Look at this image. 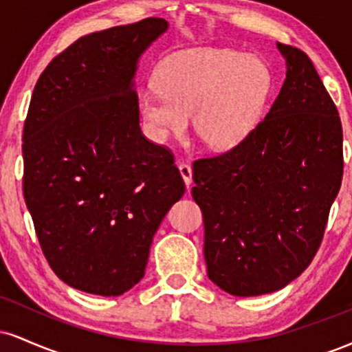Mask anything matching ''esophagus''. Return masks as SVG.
Instances as JSON below:
<instances>
[{
	"instance_id": "34e87169",
	"label": "esophagus",
	"mask_w": 352,
	"mask_h": 352,
	"mask_svg": "<svg viewBox=\"0 0 352 352\" xmlns=\"http://www.w3.org/2000/svg\"><path fill=\"white\" fill-rule=\"evenodd\" d=\"M179 170H180L182 179L185 182V185H187V188H190V185H192V167H190L188 164L182 162L179 165Z\"/></svg>"
}]
</instances>
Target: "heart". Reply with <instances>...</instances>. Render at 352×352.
Wrapping results in <instances>:
<instances>
[{"instance_id": "1", "label": "heart", "mask_w": 352, "mask_h": 352, "mask_svg": "<svg viewBox=\"0 0 352 352\" xmlns=\"http://www.w3.org/2000/svg\"><path fill=\"white\" fill-rule=\"evenodd\" d=\"M159 84L139 92V111L155 140L193 132L215 151L245 139L260 119L270 92V72L256 58L232 50L185 51L159 72Z\"/></svg>"}]
</instances>
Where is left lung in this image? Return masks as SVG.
<instances>
[{"label": "left lung", "instance_id": "left-lung-1", "mask_svg": "<svg viewBox=\"0 0 352 352\" xmlns=\"http://www.w3.org/2000/svg\"><path fill=\"white\" fill-rule=\"evenodd\" d=\"M286 79L232 151L193 162L207 273L233 296L285 288L321 245L342 180V125L308 56L276 43Z\"/></svg>", "mask_w": 352, "mask_h": 352}]
</instances>
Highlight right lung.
Listing matches in <instances>:
<instances>
[{
	"label": "right lung",
	"mask_w": 352,
	"mask_h": 352,
	"mask_svg": "<svg viewBox=\"0 0 352 352\" xmlns=\"http://www.w3.org/2000/svg\"><path fill=\"white\" fill-rule=\"evenodd\" d=\"M162 18L72 43L36 82L23 131V192L47 263L80 292L119 296L142 280L152 238L185 184L139 125L137 63Z\"/></svg>",
	"instance_id": "add662e5"
}]
</instances>
